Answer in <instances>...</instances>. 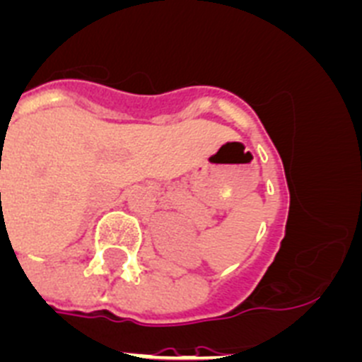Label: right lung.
<instances>
[{"label":"right lung","mask_w":362,"mask_h":362,"mask_svg":"<svg viewBox=\"0 0 362 362\" xmlns=\"http://www.w3.org/2000/svg\"><path fill=\"white\" fill-rule=\"evenodd\" d=\"M0 196H1V194H0Z\"/></svg>","instance_id":"right-lung-1"}]
</instances>
